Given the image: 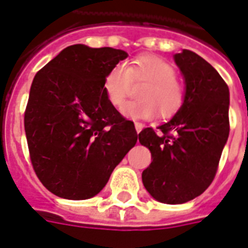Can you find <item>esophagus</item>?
Segmentation results:
<instances>
[{"label": "esophagus", "instance_id": "esophagus-1", "mask_svg": "<svg viewBox=\"0 0 248 248\" xmlns=\"http://www.w3.org/2000/svg\"><path fill=\"white\" fill-rule=\"evenodd\" d=\"M134 124H135V130H137V133H140V131L143 130V127H144L143 124H140V122H135Z\"/></svg>", "mask_w": 248, "mask_h": 248}]
</instances>
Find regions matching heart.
<instances>
[{
	"instance_id": "heart-1",
	"label": "heart",
	"mask_w": 248,
	"mask_h": 248,
	"mask_svg": "<svg viewBox=\"0 0 248 248\" xmlns=\"http://www.w3.org/2000/svg\"><path fill=\"white\" fill-rule=\"evenodd\" d=\"M147 82L140 88V100L126 102L122 114L131 119H152L159 110L161 115L170 117L180 109L185 100V89L177 78L176 69L159 56L144 55L127 64L118 62L110 68L104 78V93L110 105L119 108L129 96L133 82Z\"/></svg>"
}]
</instances>
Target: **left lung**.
Returning a JSON list of instances; mask_svg holds the SVG:
<instances>
[{"instance_id": "8db88e82", "label": "left lung", "mask_w": 248, "mask_h": 248, "mask_svg": "<svg viewBox=\"0 0 248 248\" xmlns=\"http://www.w3.org/2000/svg\"><path fill=\"white\" fill-rule=\"evenodd\" d=\"M173 59L185 81L184 104L159 131L147 127L138 135L152 157L143 185L170 205L188 202L212 184L230 131V93L219 73L189 49Z\"/></svg>"}]
</instances>
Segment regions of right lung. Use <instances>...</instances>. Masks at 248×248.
Returning a JSON list of instances; mask_svg holds the SVG:
<instances>
[{
  "mask_svg": "<svg viewBox=\"0 0 248 248\" xmlns=\"http://www.w3.org/2000/svg\"><path fill=\"white\" fill-rule=\"evenodd\" d=\"M126 58L122 49L73 45L32 80L27 144L38 179L55 196L87 200L100 193L138 140L134 122L110 105L102 88L108 71Z\"/></svg>",
  "mask_w": 248,
  "mask_h": 248,
  "instance_id": "1",
  "label": "right lung"
}]
</instances>
